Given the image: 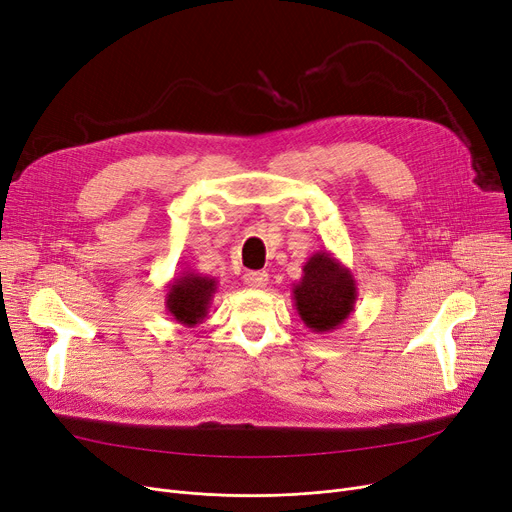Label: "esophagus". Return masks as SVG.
<instances>
[{
  "label": "esophagus",
  "mask_w": 512,
  "mask_h": 512,
  "mask_svg": "<svg viewBox=\"0 0 512 512\" xmlns=\"http://www.w3.org/2000/svg\"><path fill=\"white\" fill-rule=\"evenodd\" d=\"M245 282L251 288H265L267 282H270V274H267V272H247Z\"/></svg>",
  "instance_id": "34e87169"
}]
</instances>
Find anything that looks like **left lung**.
I'll use <instances>...</instances> for the list:
<instances>
[{"mask_svg": "<svg viewBox=\"0 0 512 512\" xmlns=\"http://www.w3.org/2000/svg\"><path fill=\"white\" fill-rule=\"evenodd\" d=\"M292 301L311 332H334L355 311V276L332 253L317 251L303 265V278L292 286Z\"/></svg>", "mask_w": 512, "mask_h": 512, "instance_id": "8db88e82", "label": "left lung"}]
</instances>
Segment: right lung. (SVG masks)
<instances>
[{
	"label": "right lung",
	"mask_w": 512,
	"mask_h": 512,
	"mask_svg": "<svg viewBox=\"0 0 512 512\" xmlns=\"http://www.w3.org/2000/svg\"><path fill=\"white\" fill-rule=\"evenodd\" d=\"M166 309L186 328H195L207 317L213 294L218 292V280L184 270L168 286Z\"/></svg>",
	"instance_id": "1"
}]
</instances>
